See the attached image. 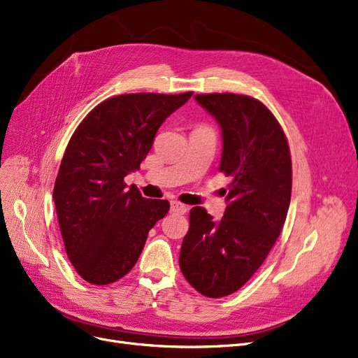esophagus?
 Wrapping results in <instances>:
<instances>
[{
    "mask_svg": "<svg viewBox=\"0 0 358 358\" xmlns=\"http://www.w3.org/2000/svg\"><path fill=\"white\" fill-rule=\"evenodd\" d=\"M187 206L180 202H171V213H177V214H186L187 213Z\"/></svg>",
    "mask_w": 358,
    "mask_h": 358,
    "instance_id": "obj_1",
    "label": "esophagus"
}]
</instances>
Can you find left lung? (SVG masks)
I'll return each mask as SVG.
<instances>
[{
	"mask_svg": "<svg viewBox=\"0 0 358 358\" xmlns=\"http://www.w3.org/2000/svg\"><path fill=\"white\" fill-rule=\"evenodd\" d=\"M222 132L220 171L231 178L220 221L190 210L180 268L208 298L239 290L266 261L287 215L292 162L285 132L259 100L233 92L196 94Z\"/></svg>",
	"mask_w": 358,
	"mask_h": 358,
	"instance_id": "left-lung-1",
	"label": "left lung"
}]
</instances>
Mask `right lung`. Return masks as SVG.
I'll list each match as a JSON object with an SVG mask.
<instances>
[{"label":"right lung","instance_id":"1","mask_svg":"<svg viewBox=\"0 0 358 358\" xmlns=\"http://www.w3.org/2000/svg\"><path fill=\"white\" fill-rule=\"evenodd\" d=\"M193 92H136L101 101L64 150L52 192L66 254L83 279L109 285L136 262L149 230L169 210L124 178L140 169L165 119Z\"/></svg>","mask_w":358,"mask_h":358}]
</instances>
